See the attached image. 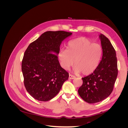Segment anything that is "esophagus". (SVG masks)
<instances>
[{
    "instance_id": "1",
    "label": "esophagus",
    "mask_w": 128,
    "mask_h": 128,
    "mask_svg": "<svg viewBox=\"0 0 128 128\" xmlns=\"http://www.w3.org/2000/svg\"><path fill=\"white\" fill-rule=\"evenodd\" d=\"M75 78V76H73L71 74H69V79L70 80H72V79H74Z\"/></svg>"
}]
</instances>
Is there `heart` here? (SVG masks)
I'll return each instance as SVG.
<instances>
[{"label": "heart", "mask_w": 128, "mask_h": 128, "mask_svg": "<svg viewBox=\"0 0 128 128\" xmlns=\"http://www.w3.org/2000/svg\"><path fill=\"white\" fill-rule=\"evenodd\" d=\"M102 46L92 43L86 37H79L69 41L67 50H61L58 53L61 66L68 70L74 64V71L88 75L97 68L101 59Z\"/></svg>", "instance_id": "heart-1"}]
</instances>
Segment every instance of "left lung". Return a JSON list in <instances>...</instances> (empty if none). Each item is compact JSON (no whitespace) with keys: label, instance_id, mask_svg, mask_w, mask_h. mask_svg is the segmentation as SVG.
<instances>
[{"label":"left lung","instance_id":"1","mask_svg":"<svg viewBox=\"0 0 128 128\" xmlns=\"http://www.w3.org/2000/svg\"><path fill=\"white\" fill-rule=\"evenodd\" d=\"M102 57L97 68L91 74L82 78L83 84L78 90L85 102L94 104L102 101L112 92L118 74L116 52L110 42L100 34Z\"/></svg>","mask_w":128,"mask_h":128}]
</instances>
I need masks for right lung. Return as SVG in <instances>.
<instances>
[{
	"mask_svg": "<svg viewBox=\"0 0 128 128\" xmlns=\"http://www.w3.org/2000/svg\"><path fill=\"white\" fill-rule=\"evenodd\" d=\"M72 32H46L31 42L24 53L22 71L24 85L29 94L39 101L52 99L59 92L69 73L58 60L61 42Z\"/></svg>",
	"mask_w": 128,
	"mask_h": 128,
	"instance_id": "obj_1",
	"label": "right lung"
}]
</instances>
